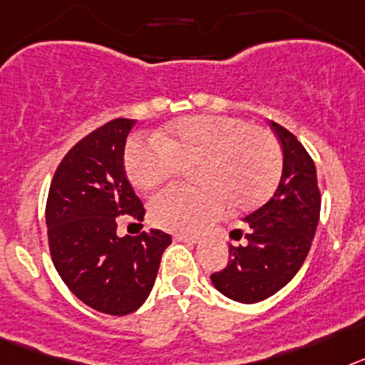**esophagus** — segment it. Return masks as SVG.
<instances>
[{"label": "esophagus", "instance_id": "esophagus-1", "mask_svg": "<svg viewBox=\"0 0 365 365\" xmlns=\"http://www.w3.org/2000/svg\"><path fill=\"white\" fill-rule=\"evenodd\" d=\"M174 240H178V242H187V244H196V242H200V237L183 235V233H178V235H174Z\"/></svg>", "mask_w": 365, "mask_h": 365}]
</instances>
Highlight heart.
I'll return each mask as SVG.
<instances>
[{
  "mask_svg": "<svg viewBox=\"0 0 365 365\" xmlns=\"http://www.w3.org/2000/svg\"><path fill=\"white\" fill-rule=\"evenodd\" d=\"M192 170L195 189L169 187L148 202V218L161 230L195 233L226 213L264 204L283 174V150L270 130L253 126L242 117H183L160 139H130L125 170L141 191L156 189Z\"/></svg>",
  "mask_w": 365,
  "mask_h": 365,
  "instance_id": "b5f03b06",
  "label": "heart"
}]
</instances>
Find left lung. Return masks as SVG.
Instances as JSON below:
<instances>
[{
    "mask_svg": "<svg viewBox=\"0 0 365 365\" xmlns=\"http://www.w3.org/2000/svg\"><path fill=\"white\" fill-rule=\"evenodd\" d=\"M270 126L283 147L277 191L244 218V242L230 246L226 268L211 275L217 290L240 303L274 296L299 272L319 220L322 195L314 161L292 132L274 121Z\"/></svg>",
    "mask_w": 365,
    "mask_h": 365,
    "instance_id": "1",
    "label": "left lung"
}]
</instances>
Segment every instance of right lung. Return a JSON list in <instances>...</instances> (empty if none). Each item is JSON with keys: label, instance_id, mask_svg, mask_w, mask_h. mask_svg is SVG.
Instances as JSON below:
<instances>
[{"label": "right lung", "instance_id": "right-lung-1", "mask_svg": "<svg viewBox=\"0 0 365 365\" xmlns=\"http://www.w3.org/2000/svg\"><path fill=\"white\" fill-rule=\"evenodd\" d=\"M134 125V119H113L71 147L56 167L46 204L56 272L82 303L112 316L143 305L170 244V235L160 230L117 235L123 215L145 217L123 163Z\"/></svg>", "mask_w": 365, "mask_h": 365}]
</instances>
